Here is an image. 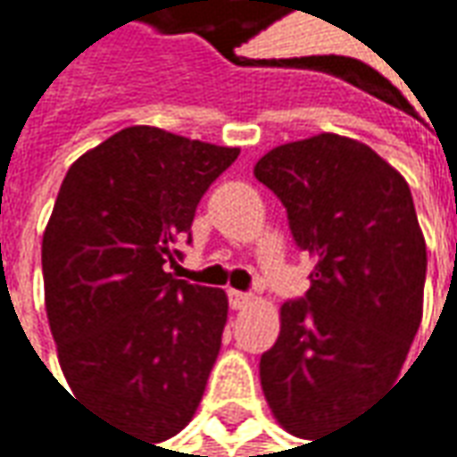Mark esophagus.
<instances>
[{"instance_id":"1","label":"esophagus","mask_w":457,"mask_h":457,"mask_svg":"<svg viewBox=\"0 0 457 457\" xmlns=\"http://www.w3.org/2000/svg\"><path fill=\"white\" fill-rule=\"evenodd\" d=\"M228 298H229V306L235 308V311H240V308L250 306V303H253V295H250V293H243V291H228Z\"/></svg>"}]
</instances>
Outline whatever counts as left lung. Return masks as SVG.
<instances>
[{
  "instance_id": "left-lung-1",
  "label": "left lung",
  "mask_w": 457,
  "mask_h": 457,
  "mask_svg": "<svg viewBox=\"0 0 457 457\" xmlns=\"http://www.w3.org/2000/svg\"><path fill=\"white\" fill-rule=\"evenodd\" d=\"M255 179L313 258L306 298L280 306L260 356L270 412L295 437L341 430L400 377L422 321L428 253L410 187L367 144L319 134L268 151Z\"/></svg>"
}]
</instances>
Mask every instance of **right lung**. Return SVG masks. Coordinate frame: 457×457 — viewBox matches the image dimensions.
Wrapping results in <instances>:
<instances>
[{"label":"right lung","mask_w":457,"mask_h":457,"mask_svg":"<svg viewBox=\"0 0 457 457\" xmlns=\"http://www.w3.org/2000/svg\"><path fill=\"white\" fill-rule=\"evenodd\" d=\"M240 149L129 126L68 169L42 235L45 308L72 392L162 443L210 379L228 295L169 273L202 195Z\"/></svg>","instance_id":"1"}]
</instances>
